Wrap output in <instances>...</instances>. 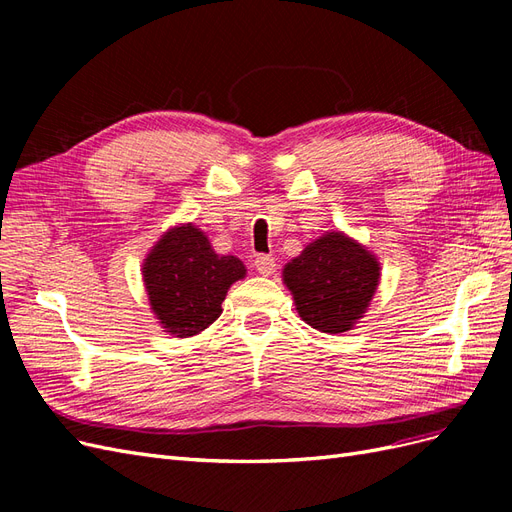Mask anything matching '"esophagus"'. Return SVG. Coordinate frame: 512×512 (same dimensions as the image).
<instances>
[{"label": "esophagus", "mask_w": 512, "mask_h": 512, "mask_svg": "<svg viewBox=\"0 0 512 512\" xmlns=\"http://www.w3.org/2000/svg\"><path fill=\"white\" fill-rule=\"evenodd\" d=\"M254 267H256V271L262 275V277H269V275H273L275 273V258L273 256H258L256 260H254Z\"/></svg>", "instance_id": "34e87169"}]
</instances>
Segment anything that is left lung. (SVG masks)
Wrapping results in <instances>:
<instances>
[{
    "instance_id": "left-lung-1",
    "label": "left lung",
    "mask_w": 512,
    "mask_h": 512,
    "mask_svg": "<svg viewBox=\"0 0 512 512\" xmlns=\"http://www.w3.org/2000/svg\"><path fill=\"white\" fill-rule=\"evenodd\" d=\"M282 280L301 320L337 335L365 316L380 284V262L346 232L329 230L288 262Z\"/></svg>"
}]
</instances>
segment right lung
Returning a JSON list of instances; mask_svg holds the SVG:
<instances>
[{
    "instance_id": "obj_1",
    "label": "right lung",
    "mask_w": 512,
    "mask_h": 512,
    "mask_svg": "<svg viewBox=\"0 0 512 512\" xmlns=\"http://www.w3.org/2000/svg\"><path fill=\"white\" fill-rule=\"evenodd\" d=\"M247 273L237 256L215 254L192 222L168 228L143 262L149 307L173 337H192L220 318L228 288Z\"/></svg>"
}]
</instances>
